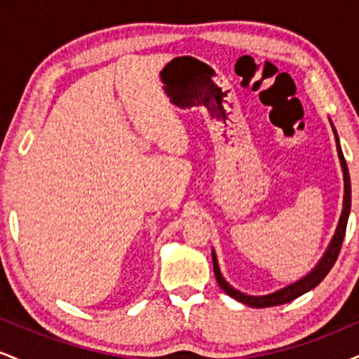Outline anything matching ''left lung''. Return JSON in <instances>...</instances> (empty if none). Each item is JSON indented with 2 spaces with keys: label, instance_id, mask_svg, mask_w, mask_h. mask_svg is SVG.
<instances>
[{
  "label": "left lung",
  "instance_id": "8db88e82",
  "mask_svg": "<svg viewBox=\"0 0 359 359\" xmlns=\"http://www.w3.org/2000/svg\"><path fill=\"white\" fill-rule=\"evenodd\" d=\"M332 130H334V126H332ZM334 135H336L337 155H339V162H341V167H343V175H344V201H343V212H341L339 222H337L336 233H334V236H332L331 243H329L325 253L323 255V258H320V262L317 263L314 270H311V273H307L306 277L297 280V282H294V283H290V285L280 288V290L273 292V294L258 295V297H255V295L243 294V292L236 290V288H233L228 282H226L224 277L221 275L219 265H217L216 253H214V250H212L214 275H216V280H217V283H219V287L226 292V294L229 295V297L236 299L238 302L246 304V306L257 307V309L282 306V304L292 302V300H295L297 297H300V295L306 294V292L312 290V288L319 285V283L325 278V275L329 273V270L334 266L337 255H339V251H341V245H343V240H344L346 224H348V217H349V209H351V180H349L348 165H346V160H344L343 150H341L339 140H337L336 130H334Z\"/></svg>",
  "mask_w": 359,
  "mask_h": 359
}]
</instances>
